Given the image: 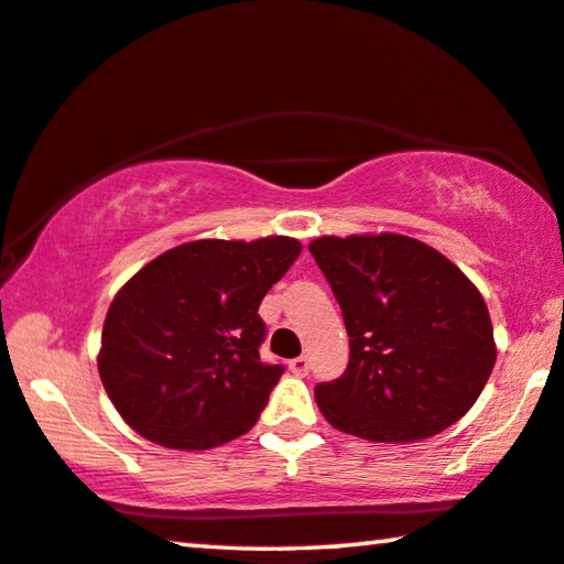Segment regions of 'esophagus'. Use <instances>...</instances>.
Returning <instances> with one entry per match:
<instances>
[{
    "label": "esophagus",
    "mask_w": 564,
    "mask_h": 564,
    "mask_svg": "<svg viewBox=\"0 0 564 564\" xmlns=\"http://www.w3.org/2000/svg\"><path fill=\"white\" fill-rule=\"evenodd\" d=\"M308 366H311V364H308L306 356H296V359L289 361V369H291L293 373H296V377H306Z\"/></svg>",
    "instance_id": "obj_1"
}]
</instances>
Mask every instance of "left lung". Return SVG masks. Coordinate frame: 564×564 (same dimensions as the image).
<instances>
[{"label":"left lung","mask_w":564,"mask_h":564,"mask_svg":"<svg viewBox=\"0 0 564 564\" xmlns=\"http://www.w3.org/2000/svg\"><path fill=\"white\" fill-rule=\"evenodd\" d=\"M308 250L348 334L346 371L316 387L326 422L391 444L459 422L497 359L475 283L440 250L397 234L324 236Z\"/></svg>","instance_id":"8db88e82"}]
</instances>
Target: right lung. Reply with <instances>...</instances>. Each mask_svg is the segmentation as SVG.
<instances>
[{
    "mask_svg": "<svg viewBox=\"0 0 564 564\" xmlns=\"http://www.w3.org/2000/svg\"><path fill=\"white\" fill-rule=\"evenodd\" d=\"M299 256L285 236L193 240L140 268L110 303L97 356L124 422L173 449L246 434L283 373L258 354V306Z\"/></svg>",
    "mask_w": 564,
    "mask_h": 564,
    "instance_id": "right-lung-1",
    "label": "right lung"
}]
</instances>
